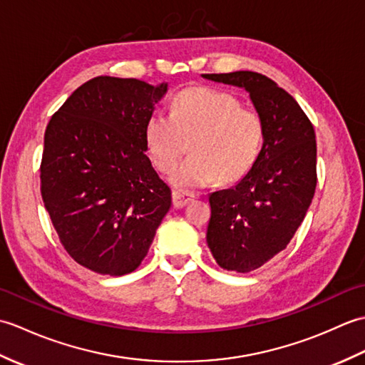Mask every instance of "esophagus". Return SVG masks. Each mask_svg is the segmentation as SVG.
<instances>
[{"instance_id":"esophagus-1","label":"esophagus","mask_w":365,"mask_h":365,"mask_svg":"<svg viewBox=\"0 0 365 365\" xmlns=\"http://www.w3.org/2000/svg\"><path fill=\"white\" fill-rule=\"evenodd\" d=\"M195 199V195H191V192L187 191H173V204L175 208H182L187 204H190L191 200Z\"/></svg>"}]
</instances>
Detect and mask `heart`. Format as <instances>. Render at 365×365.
<instances>
[{"label": "heart", "instance_id": "obj_1", "mask_svg": "<svg viewBox=\"0 0 365 365\" xmlns=\"http://www.w3.org/2000/svg\"><path fill=\"white\" fill-rule=\"evenodd\" d=\"M265 138L260 114L242 108L227 92L191 88L178 92L170 114L157 111L145 123V147L163 173L175 168L188 147L191 155L169 180L180 188H200L220 177L235 182L257 161Z\"/></svg>", "mask_w": 365, "mask_h": 365}]
</instances>
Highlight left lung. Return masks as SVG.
I'll list each match as a JSON object with an SVG mask.
<instances>
[{"mask_svg":"<svg viewBox=\"0 0 365 365\" xmlns=\"http://www.w3.org/2000/svg\"><path fill=\"white\" fill-rule=\"evenodd\" d=\"M202 78L245 89L265 125L262 152L250 173L234 187L208 196L207 245L216 263L250 273L285 250L311 207L315 131L297 100L265 75L238 71Z\"/></svg>","mask_w":365,"mask_h":365,"instance_id":"obj_1","label":"left lung"}]
</instances>
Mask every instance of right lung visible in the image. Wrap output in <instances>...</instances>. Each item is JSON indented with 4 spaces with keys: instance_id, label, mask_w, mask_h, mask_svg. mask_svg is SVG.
Wrapping results in <instances>:
<instances>
[{
    "instance_id": "add662e5",
    "label": "right lung",
    "mask_w": 365,
    "mask_h": 365,
    "mask_svg": "<svg viewBox=\"0 0 365 365\" xmlns=\"http://www.w3.org/2000/svg\"><path fill=\"white\" fill-rule=\"evenodd\" d=\"M168 83L97 76L45 130L42 199L71 257L100 274L135 271L173 197L147 157L145 123Z\"/></svg>"
}]
</instances>
